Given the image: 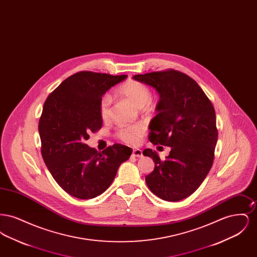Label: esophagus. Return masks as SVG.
<instances>
[{"label":"esophagus","mask_w":257,"mask_h":257,"mask_svg":"<svg viewBox=\"0 0 257 257\" xmlns=\"http://www.w3.org/2000/svg\"><path fill=\"white\" fill-rule=\"evenodd\" d=\"M132 155H133L134 157H138V158H140V157H142V156H143V151H142L141 149H133Z\"/></svg>","instance_id":"obj_1"}]
</instances>
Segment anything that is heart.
<instances>
[{"label":"heart","mask_w":257,"mask_h":257,"mask_svg":"<svg viewBox=\"0 0 257 257\" xmlns=\"http://www.w3.org/2000/svg\"><path fill=\"white\" fill-rule=\"evenodd\" d=\"M116 93L132 102L136 107L140 108L143 112L149 113L155 110V102L151 98L150 88L144 83L128 80L116 88ZM99 112L102 119L107 120L110 117V98L104 95L99 102ZM145 134V127L140 124L123 127L118 130L116 136L123 143L136 146L140 143L142 137Z\"/></svg>","instance_id":"1"}]
</instances>
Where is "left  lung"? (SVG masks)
<instances>
[{"instance_id":"left-lung-1","label":"left lung","mask_w":257,"mask_h":257,"mask_svg":"<svg viewBox=\"0 0 257 257\" xmlns=\"http://www.w3.org/2000/svg\"><path fill=\"white\" fill-rule=\"evenodd\" d=\"M133 79L159 93L148 139L154 146L171 148L166 160L150 148L143 151L155 163L146 182L160 198L179 201L196 191L213 165L218 141L215 109L196 81L180 71L140 74Z\"/></svg>"}]
</instances>
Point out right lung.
<instances>
[{"instance_id": "right-lung-1", "label": "right lung", "mask_w": 257, "mask_h": 257, "mask_svg": "<svg viewBox=\"0 0 257 257\" xmlns=\"http://www.w3.org/2000/svg\"><path fill=\"white\" fill-rule=\"evenodd\" d=\"M126 77L81 71L65 79L44 103L38 123L42 158L56 182L77 198L104 193L132 154L119 144L102 152L85 144L102 127L100 99Z\"/></svg>"}]
</instances>
